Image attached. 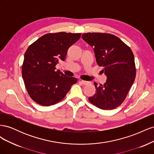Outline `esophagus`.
Masks as SVG:
<instances>
[{
	"instance_id": "esophagus-1",
	"label": "esophagus",
	"mask_w": 154,
	"mask_h": 154,
	"mask_svg": "<svg viewBox=\"0 0 154 154\" xmlns=\"http://www.w3.org/2000/svg\"><path fill=\"white\" fill-rule=\"evenodd\" d=\"M82 84H83V85H88V84H89L90 83V82H87V81H84V80H81L80 82Z\"/></svg>"
}]
</instances>
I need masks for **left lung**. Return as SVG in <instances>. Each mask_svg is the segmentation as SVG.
Instances as JSON below:
<instances>
[{"mask_svg":"<svg viewBox=\"0 0 154 154\" xmlns=\"http://www.w3.org/2000/svg\"><path fill=\"white\" fill-rule=\"evenodd\" d=\"M82 38L94 49L96 62L106 76L103 85L97 86L92 104L103 110H112L122 104L136 78V69L132 51L116 36L101 32H87Z\"/></svg>","mask_w":154,"mask_h":154,"instance_id":"left-lung-1","label":"left lung"}]
</instances>
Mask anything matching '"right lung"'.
I'll return each instance as SVG.
<instances>
[{
    "instance_id": "add662e5",
    "label": "right lung",
    "mask_w": 154,
    "mask_h": 154,
    "mask_svg": "<svg viewBox=\"0 0 154 154\" xmlns=\"http://www.w3.org/2000/svg\"><path fill=\"white\" fill-rule=\"evenodd\" d=\"M81 33L60 32L43 35L26 50L22 74L26 90L36 103L50 106L62 100L78 81L55 71L60 60L64 61L67 51L80 38Z\"/></svg>"
}]
</instances>
